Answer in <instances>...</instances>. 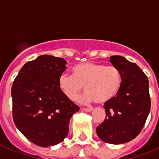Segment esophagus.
I'll list each match as a JSON object with an SVG mask.
<instances>
[{
	"mask_svg": "<svg viewBox=\"0 0 159 159\" xmlns=\"http://www.w3.org/2000/svg\"><path fill=\"white\" fill-rule=\"evenodd\" d=\"M83 111H86V112H91L93 111V108L92 107H89V108H81Z\"/></svg>",
	"mask_w": 159,
	"mask_h": 159,
	"instance_id": "34e87169",
	"label": "esophagus"
}]
</instances>
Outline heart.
<instances>
[{"label": "heart", "mask_w": 159, "mask_h": 159, "mask_svg": "<svg viewBox=\"0 0 159 159\" xmlns=\"http://www.w3.org/2000/svg\"><path fill=\"white\" fill-rule=\"evenodd\" d=\"M121 72L115 66L87 62L73 68V75L64 73L59 79V86L66 97L74 100L80 95L83 87L86 102L95 101L102 104L114 99L121 89Z\"/></svg>", "instance_id": "heart-1"}]
</instances>
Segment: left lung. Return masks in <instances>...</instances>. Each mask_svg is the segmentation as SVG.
Masks as SVG:
<instances>
[{
  "mask_svg": "<svg viewBox=\"0 0 159 159\" xmlns=\"http://www.w3.org/2000/svg\"><path fill=\"white\" fill-rule=\"evenodd\" d=\"M110 62L120 71L121 89L106 102V119L96 128L102 141L122 144L134 139L145 125L151 110V97L147 75L134 63L121 56L110 57Z\"/></svg>",
  "mask_w": 159,
  "mask_h": 159,
  "instance_id": "obj_1",
  "label": "left lung"
}]
</instances>
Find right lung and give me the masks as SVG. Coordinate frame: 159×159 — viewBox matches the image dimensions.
<instances>
[{"mask_svg":"<svg viewBox=\"0 0 159 159\" xmlns=\"http://www.w3.org/2000/svg\"><path fill=\"white\" fill-rule=\"evenodd\" d=\"M66 64L63 58L42 55L26 63L12 84L14 123L29 141L40 147L64 141L71 116L80 110L59 86Z\"/></svg>","mask_w":159,"mask_h":159,"instance_id":"add662e5","label":"right lung"}]
</instances>
